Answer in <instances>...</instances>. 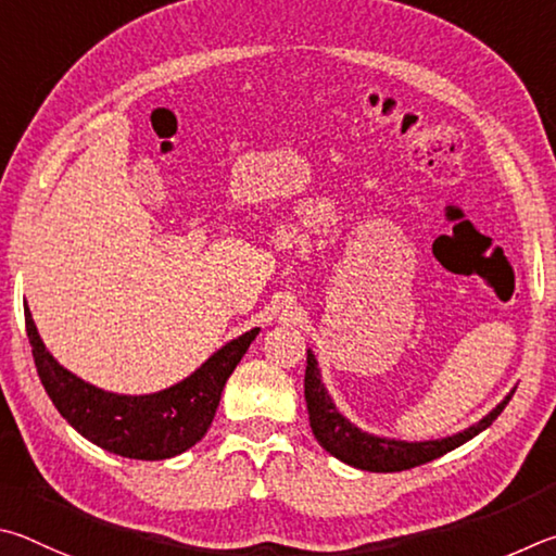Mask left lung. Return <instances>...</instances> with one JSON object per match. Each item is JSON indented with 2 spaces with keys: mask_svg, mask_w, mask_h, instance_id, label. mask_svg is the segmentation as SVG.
<instances>
[{
  "mask_svg": "<svg viewBox=\"0 0 556 556\" xmlns=\"http://www.w3.org/2000/svg\"><path fill=\"white\" fill-rule=\"evenodd\" d=\"M515 391H510L503 401L493 407V410L464 432H456L452 437H442V440H427V442H405V440H391V437H378L371 432H364L362 427L349 422L346 417L337 410L332 397H329L327 388L323 383V374L317 368L315 354L307 349V368H305V401L309 413V427L317 442L325 450L337 456L354 469L362 471H376V473H391V471H405L413 466H420L437 459L446 452L456 450L471 437L483 432L491 427L495 417L503 413V407L510 403Z\"/></svg>",
  "mask_w": 556,
  "mask_h": 556,
  "instance_id": "obj_1",
  "label": "left lung"
}]
</instances>
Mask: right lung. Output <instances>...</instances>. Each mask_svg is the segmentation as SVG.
Instances as JSON below:
<instances>
[{
	"instance_id": "add662e5",
	"label": "right lung",
	"mask_w": 556,
	"mask_h": 556,
	"mask_svg": "<svg viewBox=\"0 0 556 556\" xmlns=\"http://www.w3.org/2000/svg\"><path fill=\"white\" fill-rule=\"evenodd\" d=\"M24 317L38 378L58 413L85 440L141 462L170 459L202 440L217 413L224 383L258 334L256 327L231 339L198 371L165 391L119 395L83 381L58 364L38 334L31 309L24 307Z\"/></svg>"
}]
</instances>
